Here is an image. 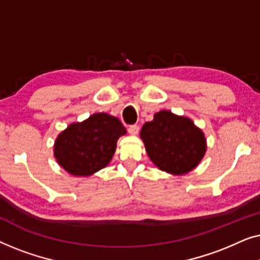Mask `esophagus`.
<instances>
[{"label":"esophagus","instance_id":"obj_1","mask_svg":"<svg viewBox=\"0 0 260 260\" xmlns=\"http://www.w3.org/2000/svg\"><path fill=\"white\" fill-rule=\"evenodd\" d=\"M127 131H129V134L133 135V136H136V135L138 134V131H140V126H138V125H131V126H129Z\"/></svg>","mask_w":260,"mask_h":260}]
</instances>
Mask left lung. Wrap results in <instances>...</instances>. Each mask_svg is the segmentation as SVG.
I'll list each match as a JSON object with an SVG mask.
<instances>
[{
    "label": "left lung",
    "mask_w": 260,
    "mask_h": 260,
    "mask_svg": "<svg viewBox=\"0 0 260 260\" xmlns=\"http://www.w3.org/2000/svg\"><path fill=\"white\" fill-rule=\"evenodd\" d=\"M140 137L151 162L172 175H184L199 166L207 150L200 127L188 117L161 110L142 126Z\"/></svg>",
    "instance_id": "1"
}]
</instances>
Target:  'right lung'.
I'll use <instances>...</instances> for the list:
<instances>
[{
    "mask_svg": "<svg viewBox=\"0 0 260 260\" xmlns=\"http://www.w3.org/2000/svg\"><path fill=\"white\" fill-rule=\"evenodd\" d=\"M126 134L115 116L93 113L83 122L70 124L54 142L58 165L73 176H91L105 168L116 151L117 141Z\"/></svg>",
    "mask_w": 260,
    "mask_h": 260,
    "instance_id": "right-lung-1",
    "label": "right lung"
}]
</instances>
